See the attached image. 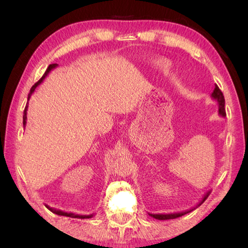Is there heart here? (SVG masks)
Here are the masks:
<instances>
[{
	"instance_id": "b5f03b06",
	"label": "heart",
	"mask_w": 248,
	"mask_h": 248,
	"mask_svg": "<svg viewBox=\"0 0 248 248\" xmlns=\"http://www.w3.org/2000/svg\"><path fill=\"white\" fill-rule=\"evenodd\" d=\"M155 64H156V66H158V68H166V66H169V62H167L166 60H164V59H157L156 61H155Z\"/></svg>"
}]
</instances>
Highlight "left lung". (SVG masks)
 <instances>
[{
	"instance_id": "8db88e82",
	"label": "left lung",
	"mask_w": 248,
	"mask_h": 248,
	"mask_svg": "<svg viewBox=\"0 0 248 248\" xmlns=\"http://www.w3.org/2000/svg\"><path fill=\"white\" fill-rule=\"evenodd\" d=\"M211 97H212L213 99H215V100H217V105H219V115H220L221 117H225L226 114H225V108H224V105H225L224 96H223V93H222V92L220 91L219 87H217V85H216L215 90H213L212 94H211ZM209 195H210V191H208L207 194H205V195L203 196V198L201 199L200 202H199L198 204H197L196 207L191 208V209H189V210H186V211H183V212H175V213H165V215H159V213H158V215H152V213H149V215H150L151 217H153L154 219H157V220L176 219V217H182V216H184V215H186V213H188V212H191L192 210H195L196 208H198L199 205H201V204H202V203L204 202V200L208 198Z\"/></svg>"
}]
</instances>
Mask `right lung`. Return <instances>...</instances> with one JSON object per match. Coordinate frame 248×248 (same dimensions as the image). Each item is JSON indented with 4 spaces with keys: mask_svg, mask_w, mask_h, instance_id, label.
<instances>
[{
    "mask_svg": "<svg viewBox=\"0 0 248 248\" xmlns=\"http://www.w3.org/2000/svg\"><path fill=\"white\" fill-rule=\"evenodd\" d=\"M58 66V64L57 63H53V64H50L49 66H48V69H47V71H46L45 72V74H44V77L41 78L38 82H37L35 85H33L31 89V92H29V94H28V100H29V98H31V94L33 93V91H35V89L37 86L39 85V84H41L43 83V81L45 79V78L47 77V75L49 74V72L51 70H53L54 68H57ZM27 108H28V104L26 105V107H25V110H24V116H23V124H24V127L25 125H26V120H27ZM46 207H47L50 211L51 212H53V213H56V215H58V216H64V217H77V219H90V217H93L94 215H89V216H82V215H75V213H72V212H64V211H62V210H58V209H54V208H50L49 205H47L46 204Z\"/></svg>",
    "mask_w": 248,
    "mask_h": 248,
    "instance_id": "1",
    "label": "right lung"
}]
</instances>
